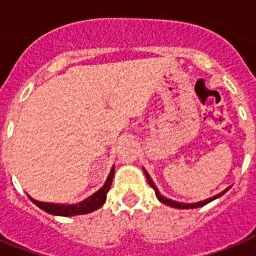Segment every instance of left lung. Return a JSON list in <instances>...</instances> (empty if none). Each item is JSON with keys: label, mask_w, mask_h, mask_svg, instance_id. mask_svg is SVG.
Listing matches in <instances>:
<instances>
[{"label": "left lung", "mask_w": 256, "mask_h": 256, "mask_svg": "<svg viewBox=\"0 0 256 256\" xmlns=\"http://www.w3.org/2000/svg\"><path fill=\"white\" fill-rule=\"evenodd\" d=\"M144 175H146V179H148V184H150V186H152V188H154V191H156V198L160 199V202H162V203H164V204H168V206H170V207H175V208H182V210H183V208H196V207H202V206H204V204H207V203H210L211 200H214V199L219 198V196H222V195L224 194L226 191L230 190V187H227L226 190L222 191V192H219V194L214 195L212 198L204 199V200H200V202H196V203H182V202H176V200H171V199H168V198H164V195L160 194V191H158V188H156V183L152 182V179L150 178V175L148 174V171L144 170Z\"/></svg>", "instance_id": "8db88e82"}]
</instances>
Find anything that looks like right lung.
<instances>
[{
    "label": "right lung",
    "mask_w": 256,
    "mask_h": 256,
    "mask_svg": "<svg viewBox=\"0 0 256 256\" xmlns=\"http://www.w3.org/2000/svg\"><path fill=\"white\" fill-rule=\"evenodd\" d=\"M114 171L116 170H114V166H112L104 186L100 187L96 192H94L88 198H86L85 200H82L77 204H58V203L40 202V200H36L32 196H29V198L36 206L40 207L41 210L46 211L48 214L58 215V216H74V215L88 214V212L98 210L106 202V195H108V191L110 190V186H112Z\"/></svg>",
    "instance_id": "obj_1"
}]
</instances>
